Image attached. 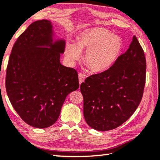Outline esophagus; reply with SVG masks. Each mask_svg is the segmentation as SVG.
I'll return each instance as SVG.
<instances>
[{"label": "esophagus", "mask_w": 160, "mask_h": 160, "mask_svg": "<svg viewBox=\"0 0 160 160\" xmlns=\"http://www.w3.org/2000/svg\"><path fill=\"white\" fill-rule=\"evenodd\" d=\"M85 78H86V76H85V75H84V74H83V73H80L79 74V76H78V79H79L80 84L84 82V80H85Z\"/></svg>", "instance_id": "esophagus-1"}]
</instances>
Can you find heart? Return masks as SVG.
Here are the masks:
<instances>
[{"instance_id": "obj_1", "label": "heart", "mask_w": 160, "mask_h": 160, "mask_svg": "<svg viewBox=\"0 0 160 160\" xmlns=\"http://www.w3.org/2000/svg\"><path fill=\"white\" fill-rule=\"evenodd\" d=\"M123 41L102 28L84 31L78 37L77 43H68L65 55L71 64L79 60L81 51H86L84 62L89 70L95 73L106 71L113 65L120 55Z\"/></svg>"}]
</instances>
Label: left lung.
<instances>
[{
  "instance_id": "left-lung-1",
  "label": "left lung",
  "mask_w": 160,
  "mask_h": 160,
  "mask_svg": "<svg viewBox=\"0 0 160 160\" xmlns=\"http://www.w3.org/2000/svg\"><path fill=\"white\" fill-rule=\"evenodd\" d=\"M146 69L144 52L133 36L129 48L108 70L81 84L87 123L96 130L108 131L126 122L142 98Z\"/></svg>"
}]
</instances>
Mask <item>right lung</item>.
Instances as JSON below:
<instances>
[{"label":"right lung","instance_id":"1","mask_svg":"<svg viewBox=\"0 0 160 160\" xmlns=\"http://www.w3.org/2000/svg\"><path fill=\"white\" fill-rule=\"evenodd\" d=\"M65 44L52 22L43 19L30 24L12 49L6 91L15 111L31 126L54 124L66 97L79 88L77 71L60 62Z\"/></svg>","mask_w":160,"mask_h":160}]
</instances>
